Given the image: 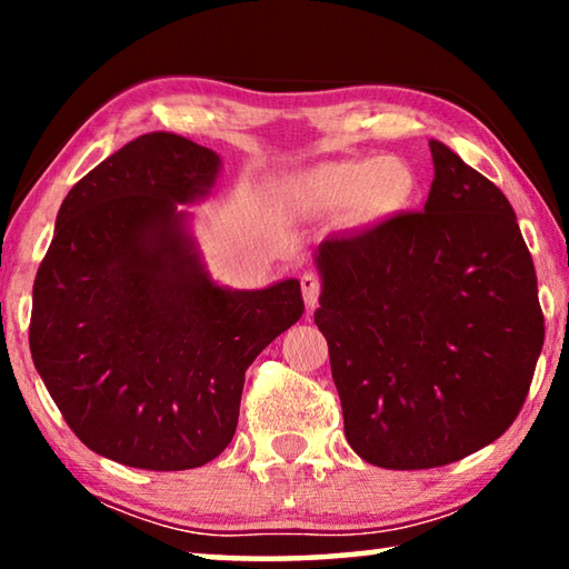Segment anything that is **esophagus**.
<instances>
[{
    "label": "esophagus",
    "instance_id": "obj_1",
    "mask_svg": "<svg viewBox=\"0 0 569 569\" xmlns=\"http://www.w3.org/2000/svg\"><path fill=\"white\" fill-rule=\"evenodd\" d=\"M298 281H301V291H303V301H306V306H308V308H313L316 303H319V293H321V281H319V276L311 273V271H306L301 278H298Z\"/></svg>",
    "mask_w": 569,
    "mask_h": 569
}]
</instances>
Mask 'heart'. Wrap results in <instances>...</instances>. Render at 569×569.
Masks as SVG:
<instances>
[{
  "label": "heart",
  "instance_id": "obj_1",
  "mask_svg": "<svg viewBox=\"0 0 569 569\" xmlns=\"http://www.w3.org/2000/svg\"><path fill=\"white\" fill-rule=\"evenodd\" d=\"M303 186L331 203H351L359 198L366 216L387 218L411 203L417 178L397 158H366L316 170L303 180Z\"/></svg>",
  "mask_w": 569,
  "mask_h": 569
}]
</instances>
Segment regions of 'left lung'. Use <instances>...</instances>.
I'll list each match as a JSON object with an SVG mask.
<instances>
[{"mask_svg": "<svg viewBox=\"0 0 569 569\" xmlns=\"http://www.w3.org/2000/svg\"><path fill=\"white\" fill-rule=\"evenodd\" d=\"M423 210L316 250L343 435L369 465L431 469L492 445L545 343L532 256L505 192L431 140Z\"/></svg>", "mask_w": 569, "mask_h": 569, "instance_id": "obj_1", "label": "left lung"}]
</instances>
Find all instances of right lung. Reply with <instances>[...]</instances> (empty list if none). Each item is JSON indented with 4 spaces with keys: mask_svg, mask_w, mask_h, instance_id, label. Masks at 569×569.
Instances as JSON below:
<instances>
[{
    "mask_svg": "<svg viewBox=\"0 0 569 569\" xmlns=\"http://www.w3.org/2000/svg\"><path fill=\"white\" fill-rule=\"evenodd\" d=\"M220 158L148 132L67 192L32 288L30 351L77 439L124 467L208 465L238 427L246 369L301 319V283L230 291L206 273L180 203Z\"/></svg>",
    "mask_w": 569,
    "mask_h": 569,
    "instance_id": "right-lung-1",
    "label": "right lung"
}]
</instances>
